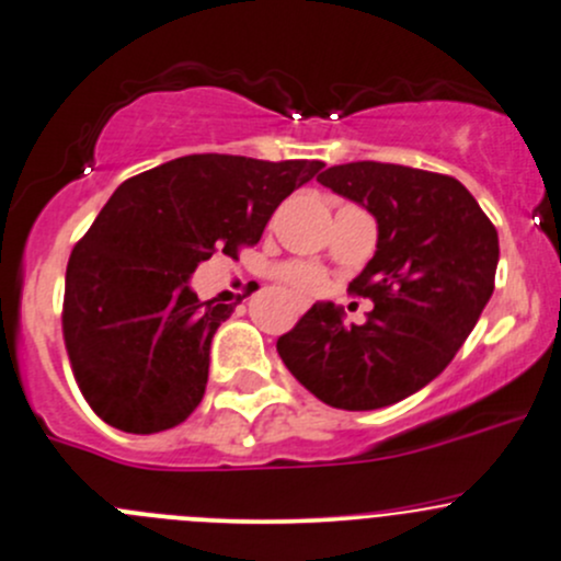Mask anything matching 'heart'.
Returning a JSON list of instances; mask_svg holds the SVG:
<instances>
[{
  "label": "heart",
  "mask_w": 561,
  "mask_h": 561,
  "mask_svg": "<svg viewBox=\"0 0 561 561\" xmlns=\"http://www.w3.org/2000/svg\"><path fill=\"white\" fill-rule=\"evenodd\" d=\"M278 275L283 283H288V286L302 294H316L323 288V275L310 264H286V267H280Z\"/></svg>",
  "instance_id": "heart-1"
}]
</instances>
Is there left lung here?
<instances>
[{
  "mask_svg": "<svg viewBox=\"0 0 561 561\" xmlns=\"http://www.w3.org/2000/svg\"><path fill=\"white\" fill-rule=\"evenodd\" d=\"M377 221V251L351 291L375 310L347 327L316 302L278 340V353L316 399L366 412L436 379L495 291L497 230L457 179L393 162H347L318 176Z\"/></svg>",
  "mask_w": 561,
  "mask_h": 561,
  "instance_id": "1",
  "label": "left lung"
}]
</instances>
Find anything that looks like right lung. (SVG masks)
Here are the masks:
<instances>
[{"label":"right lung","instance_id":"add662e5","mask_svg":"<svg viewBox=\"0 0 561 561\" xmlns=\"http://www.w3.org/2000/svg\"><path fill=\"white\" fill-rule=\"evenodd\" d=\"M321 160L186 154L114 190L66 267L64 340L75 379L104 423L160 433L206 393L210 340L232 305L201 302L190 278L214 254L238 259Z\"/></svg>","mask_w":561,"mask_h":561}]
</instances>
